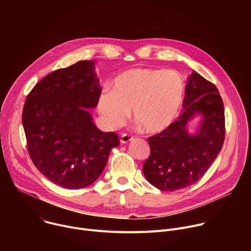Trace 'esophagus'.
Masks as SVG:
<instances>
[{"label":"esophagus","instance_id":"1","mask_svg":"<svg viewBox=\"0 0 251 251\" xmlns=\"http://www.w3.org/2000/svg\"><path fill=\"white\" fill-rule=\"evenodd\" d=\"M131 140H133V136L130 135V134H128V133H124V134H122L121 137H120V141H121L122 144H126V143L130 142Z\"/></svg>","mask_w":251,"mask_h":251}]
</instances>
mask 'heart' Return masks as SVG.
Returning <instances> with one entry per match:
<instances>
[{"label": "heart", "instance_id": "1", "mask_svg": "<svg viewBox=\"0 0 251 251\" xmlns=\"http://www.w3.org/2000/svg\"><path fill=\"white\" fill-rule=\"evenodd\" d=\"M185 83L176 71L133 68L119 75L111 92L101 93L97 110L107 126H122L132 110V117L148 133L168 128L180 112Z\"/></svg>", "mask_w": 251, "mask_h": 251}]
</instances>
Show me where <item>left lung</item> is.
<instances>
[{
	"instance_id": "1",
	"label": "left lung",
	"mask_w": 251,
	"mask_h": 251,
	"mask_svg": "<svg viewBox=\"0 0 251 251\" xmlns=\"http://www.w3.org/2000/svg\"><path fill=\"white\" fill-rule=\"evenodd\" d=\"M184 112L168 128L148 138L150 156L143 165L148 182L161 191L187 188L206 173L221 152L226 138L224 102L218 88L196 71L188 79ZM204 116L200 131L190 136L187 121Z\"/></svg>"
}]
</instances>
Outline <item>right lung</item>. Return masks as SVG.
<instances>
[{"label": "right lung", "instance_id": "1", "mask_svg": "<svg viewBox=\"0 0 251 251\" xmlns=\"http://www.w3.org/2000/svg\"><path fill=\"white\" fill-rule=\"evenodd\" d=\"M101 95L93 60H80L41 79L27 94L23 125L28 155L50 181L78 190L96 181L110 151L119 146L115 132H101L85 108Z\"/></svg>", "mask_w": 251, "mask_h": 251}]
</instances>
